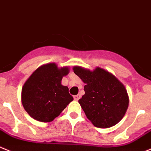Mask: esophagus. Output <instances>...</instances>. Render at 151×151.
Here are the masks:
<instances>
[{
  "label": "esophagus",
  "mask_w": 151,
  "mask_h": 151,
  "mask_svg": "<svg viewBox=\"0 0 151 151\" xmlns=\"http://www.w3.org/2000/svg\"><path fill=\"white\" fill-rule=\"evenodd\" d=\"M80 98V95H74V99L75 100V101H78L79 99Z\"/></svg>",
  "instance_id": "34e87169"
}]
</instances>
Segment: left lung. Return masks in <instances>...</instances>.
<instances>
[{"label": "left lung", "mask_w": 151, "mask_h": 151, "mask_svg": "<svg viewBox=\"0 0 151 151\" xmlns=\"http://www.w3.org/2000/svg\"><path fill=\"white\" fill-rule=\"evenodd\" d=\"M73 70L86 83L85 95L78 102L88 119L99 128H108L118 124L125 115L129 104L124 86L101 68L91 71L75 66Z\"/></svg>", "instance_id": "obj_1"}]
</instances>
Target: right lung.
<instances>
[{"label": "right lung", "instance_id": "1", "mask_svg": "<svg viewBox=\"0 0 151 151\" xmlns=\"http://www.w3.org/2000/svg\"><path fill=\"white\" fill-rule=\"evenodd\" d=\"M68 71V67L58 68L55 63H49L36 69L27 80L22 90V102L32 118L52 122L74 100L68 88L61 84Z\"/></svg>", "mask_w": 151, "mask_h": 151}]
</instances>
